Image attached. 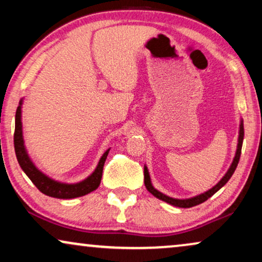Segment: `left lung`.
<instances>
[{
    "label": "left lung",
    "mask_w": 262,
    "mask_h": 262,
    "mask_svg": "<svg viewBox=\"0 0 262 262\" xmlns=\"http://www.w3.org/2000/svg\"><path fill=\"white\" fill-rule=\"evenodd\" d=\"M243 136H245V130H243V121L241 120V124H239V132H238L237 150H236L234 161H232L230 168H229L228 171H227V173H225L224 177L222 178V180L218 182L216 186H213L212 188L209 189V191H207V192H204V193H202V194H199V195H196V196H193V198H189V199H175V198H170V196L163 194V193H161V192L157 191V189L154 188V186L151 185V181H150V175H149L148 168L144 167V184H145L146 189H148V191L151 193L152 195H155L156 198H159L160 200H163V202L170 204V205H173V206L184 207V209H186V207H192V206L199 205V204L206 202V200L209 199L210 196H212L217 191H220V189L223 187V186L229 181V179L232 177V174H234L236 167H237V164H238L239 156H241Z\"/></svg>",
    "instance_id": "obj_1"
}]
</instances>
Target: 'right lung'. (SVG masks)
I'll list each match as a JSON object with an SVG mask.
<instances>
[{
    "mask_svg": "<svg viewBox=\"0 0 262 262\" xmlns=\"http://www.w3.org/2000/svg\"><path fill=\"white\" fill-rule=\"evenodd\" d=\"M21 105H23V100H20V105L17 107L15 114L14 148H15L17 162H19L20 167L23 168V170L26 173L27 177L31 179V181L35 185V187L41 193H44V194L58 199H73L95 191L99 187L100 182H101L103 164H105L110 149L103 154L99 161L98 167L95 168V170L93 171L91 177H88L85 180L77 182V184H62V182L52 180V179L46 177L45 174H42L34 166L30 159V156H28L26 148H25L23 137V123H21Z\"/></svg>",
    "mask_w": 262,
    "mask_h": 262,
    "instance_id": "1",
    "label": "right lung"
}]
</instances>
